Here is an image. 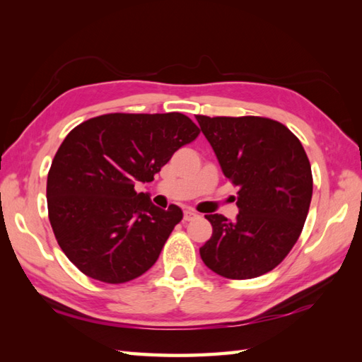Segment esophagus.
Segmentation results:
<instances>
[{"label":"esophagus","instance_id":"esophagus-1","mask_svg":"<svg viewBox=\"0 0 362 362\" xmlns=\"http://www.w3.org/2000/svg\"><path fill=\"white\" fill-rule=\"evenodd\" d=\"M196 216H197V213L194 210H191V209H187L185 211H183V221H191Z\"/></svg>","mask_w":362,"mask_h":362}]
</instances>
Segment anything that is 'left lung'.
Returning <instances> with one entry per match:
<instances>
[{
  "label": "left lung",
  "mask_w": 362,
  "mask_h": 362,
  "mask_svg": "<svg viewBox=\"0 0 362 362\" xmlns=\"http://www.w3.org/2000/svg\"><path fill=\"white\" fill-rule=\"evenodd\" d=\"M222 173L240 188V214H206L213 235L199 252L205 266L230 280H247L279 266L294 247L313 196L310 160L281 122L263 117L196 115Z\"/></svg>",
  "instance_id": "left-lung-1"
}]
</instances>
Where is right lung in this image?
<instances>
[{"mask_svg": "<svg viewBox=\"0 0 362 362\" xmlns=\"http://www.w3.org/2000/svg\"><path fill=\"white\" fill-rule=\"evenodd\" d=\"M201 134L183 113H107L76 126L46 182L48 216L68 259L93 280L119 284L156 263L183 218L161 210L138 182H152L173 153Z\"/></svg>", "mask_w": 362, "mask_h": 362, "instance_id": "obj_1", "label": "right lung"}]
</instances>
